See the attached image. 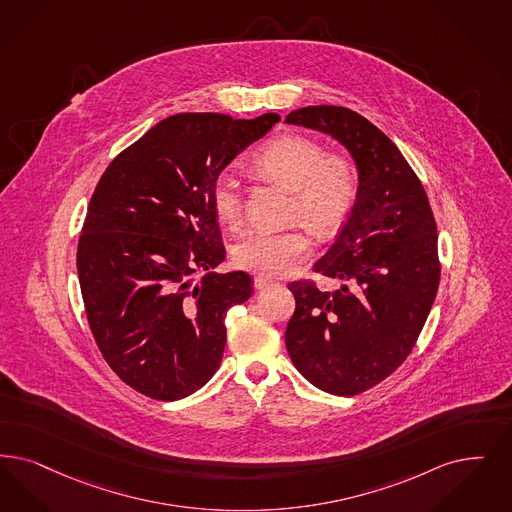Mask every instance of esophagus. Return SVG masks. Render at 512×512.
<instances>
[{
    "instance_id": "1",
    "label": "esophagus",
    "mask_w": 512,
    "mask_h": 512,
    "mask_svg": "<svg viewBox=\"0 0 512 512\" xmlns=\"http://www.w3.org/2000/svg\"><path fill=\"white\" fill-rule=\"evenodd\" d=\"M274 280L272 278H265V276H255V287L263 289V287L272 286Z\"/></svg>"
}]
</instances>
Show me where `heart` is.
<instances>
[{
	"label": "heart",
	"mask_w": 512,
	"mask_h": 512,
	"mask_svg": "<svg viewBox=\"0 0 512 512\" xmlns=\"http://www.w3.org/2000/svg\"><path fill=\"white\" fill-rule=\"evenodd\" d=\"M253 169L272 183L291 190L287 219L301 223L280 232H253L236 244L234 263L247 272L274 278L291 272L312 253L305 224L320 238L333 236L347 223L360 196V169L343 152H326L324 144L287 133L265 144L253 158ZM213 211L223 225H242V184L223 175L211 192Z\"/></svg>",
	"instance_id": "obj_1"
}]
</instances>
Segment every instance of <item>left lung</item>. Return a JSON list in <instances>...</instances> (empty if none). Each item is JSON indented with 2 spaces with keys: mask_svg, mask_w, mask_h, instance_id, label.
Masks as SVG:
<instances>
[{
  "mask_svg": "<svg viewBox=\"0 0 512 512\" xmlns=\"http://www.w3.org/2000/svg\"><path fill=\"white\" fill-rule=\"evenodd\" d=\"M287 123L345 144L360 169V196L314 272L289 282L295 312L286 329L293 366L314 387L356 396L404 364L427 322L440 284L438 232L427 192L389 137L345 106H307Z\"/></svg>",
  "mask_w": 512,
  "mask_h": 512,
  "instance_id": "1",
  "label": "left lung"
}]
</instances>
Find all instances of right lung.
Instances as JSON below:
<instances>
[{"label":"right lung","mask_w":512,"mask_h":512,"mask_svg":"<svg viewBox=\"0 0 512 512\" xmlns=\"http://www.w3.org/2000/svg\"><path fill=\"white\" fill-rule=\"evenodd\" d=\"M276 122L278 114L169 116L95 186L76 257L83 307L106 364L148 398H186L219 369L226 312L246 303L253 280L242 270L211 272L225 259L211 192Z\"/></svg>","instance_id":"obj_1"}]
</instances>
